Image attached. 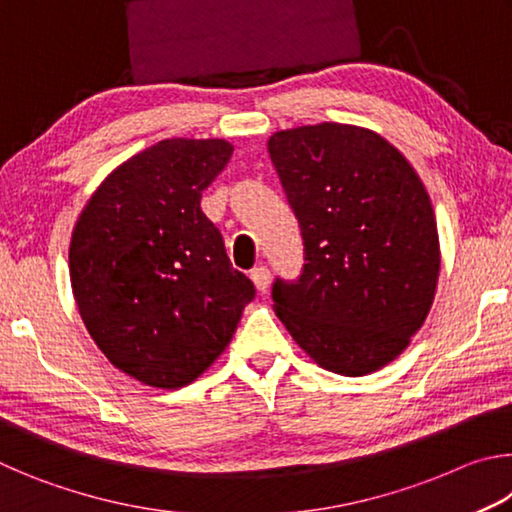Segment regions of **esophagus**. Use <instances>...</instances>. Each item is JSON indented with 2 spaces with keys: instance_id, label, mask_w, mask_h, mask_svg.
<instances>
[{
  "instance_id": "1",
  "label": "esophagus",
  "mask_w": 512,
  "mask_h": 512,
  "mask_svg": "<svg viewBox=\"0 0 512 512\" xmlns=\"http://www.w3.org/2000/svg\"><path fill=\"white\" fill-rule=\"evenodd\" d=\"M250 280L255 282L257 291L266 293V289H268V282H271V271H268L266 266H255L253 271H250Z\"/></svg>"
}]
</instances>
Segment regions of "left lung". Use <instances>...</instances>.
Segmentation results:
<instances>
[{
  "label": "left lung",
  "mask_w": 512,
  "mask_h": 512,
  "mask_svg": "<svg viewBox=\"0 0 512 512\" xmlns=\"http://www.w3.org/2000/svg\"><path fill=\"white\" fill-rule=\"evenodd\" d=\"M268 153L305 246L298 280L273 282L277 318L325 370H379L409 345L436 293L440 246L427 189L366 128L280 131Z\"/></svg>",
  "instance_id": "8db88e82"
}]
</instances>
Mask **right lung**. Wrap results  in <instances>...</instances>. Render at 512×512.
Wrapping results in <instances>:
<instances>
[{"instance_id":"add662e5","label":"right lung","mask_w":512,"mask_h":512,"mask_svg":"<svg viewBox=\"0 0 512 512\" xmlns=\"http://www.w3.org/2000/svg\"><path fill=\"white\" fill-rule=\"evenodd\" d=\"M230 155L225 140H162L112 171L76 221L69 277L83 323L142 384H192L255 298L201 210Z\"/></svg>"}]
</instances>
